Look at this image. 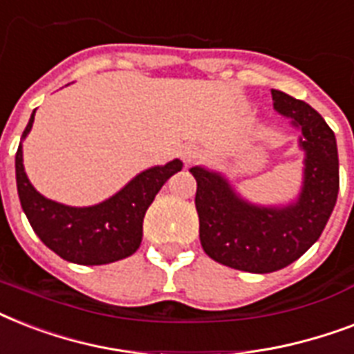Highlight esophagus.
Masks as SVG:
<instances>
[{
  "mask_svg": "<svg viewBox=\"0 0 354 354\" xmlns=\"http://www.w3.org/2000/svg\"><path fill=\"white\" fill-rule=\"evenodd\" d=\"M180 156H182V160L185 163H193V161H196L202 156V150L196 145H185V147L180 149Z\"/></svg>",
  "mask_w": 354,
  "mask_h": 354,
  "instance_id": "34e87169",
  "label": "esophagus"
}]
</instances>
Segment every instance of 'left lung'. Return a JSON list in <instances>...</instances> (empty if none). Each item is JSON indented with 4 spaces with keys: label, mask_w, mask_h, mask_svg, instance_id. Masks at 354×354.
<instances>
[{
    "label": "left lung",
    "mask_w": 354,
    "mask_h": 354,
    "mask_svg": "<svg viewBox=\"0 0 354 354\" xmlns=\"http://www.w3.org/2000/svg\"><path fill=\"white\" fill-rule=\"evenodd\" d=\"M275 112L301 130L303 187L296 202L264 207L241 198L218 172L193 167L200 242L213 261L268 274L288 266L318 241L335 209L340 174L335 132L307 102L272 90Z\"/></svg>",
    "instance_id": "obj_1"
}]
</instances>
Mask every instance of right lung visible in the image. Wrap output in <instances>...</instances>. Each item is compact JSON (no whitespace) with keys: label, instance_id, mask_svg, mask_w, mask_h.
<instances>
[{"label":"right lung","instance_id":"obj_1","mask_svg":"<svg viewBox=\"0 0 354 354\" xmlns=\"http://www.w3.org/2000/svg\"><path fill=\"white\" fill-rule=\"evenodd\" d=\"M35 112L21 139L32 128ZM178 171H182V161L172 160L143 171L101 204L69 207L41 196L30 185L24 169L21 143L16 152V185L29 224L49 250L77 264H108L132 255L141 244L145 213L163 183Z\"/></svg>","mask_w":354,"mask_h":354}]
</instances>
